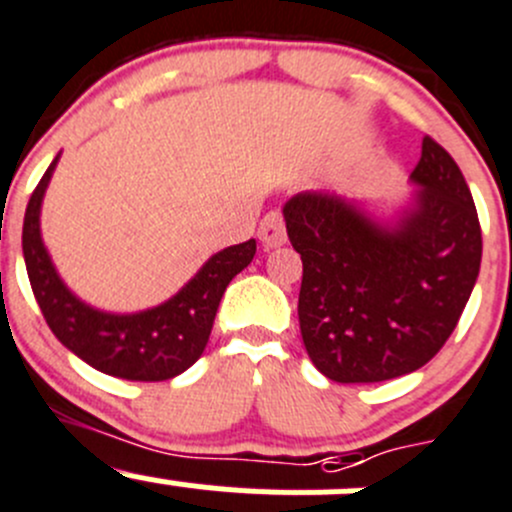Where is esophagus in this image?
I'll return each mask as SVG.
<instances>
[{"label": "esophagus", "mask_w": 512, "mask_h": 512, "mask_svg": "<svg viewBox=\"0 0 512 512\" xmlns=\"http://www.w3.org/2000/svg\"><path fill=\"white\" fill-rule=\"evenodd\" d=\"M260 242L265 250H272V247H280L285 242V222H282L280 212H267L260 222Z\"/></svg>", "instance_id": "1"}]
</instances>
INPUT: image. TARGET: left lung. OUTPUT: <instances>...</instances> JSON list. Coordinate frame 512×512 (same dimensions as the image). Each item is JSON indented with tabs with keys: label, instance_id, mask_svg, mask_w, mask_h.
<instances>
[{
	"label": "left lung",
	"instance_id": "8db88e82",
	"mask_svg": "<svg viewBox=\"0 0 512 512\" xmlns=\"http://www.w3.org/2000/svg\"><path fill=\"white\" fill-rule=\"evenodd\" d=\"M410 182L418 192L393 222L330 192L282 207L302 257V342L335 382L393 380L433 360L478 280L483 237L460 167L425 137Z\"/></svg>",
	"mask_w": 512,
	"mask_h": 512
}]
</instances>
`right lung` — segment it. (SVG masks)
<instances>
[{"instance_id": "right-lung-1", "label": "right lung", "mask_w": 512, "mask_h": 512, "mask_svg": "<svg viewBox=\"0 0 512 512\" xmlns=\"http://www.w3.org/2000/svg\"><path fill=\"white\" fill-rule=\"evenodd\" d=\"M59 155L29 197L22 227V252L32 292L49 330L67 350L104 375L157 382L195 365L210 340L222 295L257 250L255 240L212 255L177 295L162 305L130 315L104 312L79 300L59 277L42 240V200Z\"/></svg>"}]
</instances>
